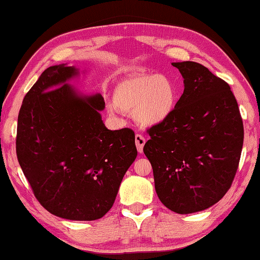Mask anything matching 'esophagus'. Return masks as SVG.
<instances>
[{"mask_svg":"<svg viewBox=\"0 0 260 260\" xmlns=\"http://www.w3.org/2000/svg\"><path fill=\"white\" fill-rule=\"evenodd\" d=\"M145 143H146V139L143 138L141 134L135 135V145H137L139 153L143 152V146H145Z\"/></svg>","mask_w":260,"mask_h":260,"instance_id":"esophagus-1","label":"esophagus"}]
</instances>
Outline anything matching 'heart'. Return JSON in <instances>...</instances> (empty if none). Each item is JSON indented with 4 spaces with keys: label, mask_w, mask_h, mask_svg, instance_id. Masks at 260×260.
<instances>
[{
    "label": "heart",
    "mask_w": 260,
    "mask_h": 260,
    "mask_svg": "<svg viewBox=\"0 0 260 260\" xmlns=\"http://www.w3.org/2000/svg\"><path fill=\"white\" fill-rule=\"evenodd\" d=\"M179 92L170 77L137 75L122 79L113 92L114 104L121 110H134V117L142 123L155 125L165 121L175 110Z\"/></svg>",
    "instance_id": "b5f03b06"
}]
</instances>
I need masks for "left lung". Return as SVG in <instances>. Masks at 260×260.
I'll return each mask as SVG.
<instances>
[{
    "instance_id": "8db88e82",
    "label": "left lung",
    "mask_w": 260,
    "mask_h": 260,
    "mask_svg": "<svg viewBox=\"0 0 260 260\" xmlns=\"http://www.w3.org/2000/svg\"><path fill=\"white\" fill-rule=\"evenodd\" d=\"M184 91L173 114L150 127L143 153L155 190L176 214L210 208L229 190L244 141L243 120L229 84L195 61L173 63Z\"/></svg>"
}]
</instances>
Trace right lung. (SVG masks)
<instances>
[{
    "label": "right lung",
    "mask_w": 260,
    "mask_h": 260,
    "mask_svg": "<svg viewBox=\"0 0 260 260\" xmlns=\"http://www.w3.org/2000/svg\"><path fill=\"white\" fill-rule=\"evenodd\" d=\"M78 70L50 67L23 99L16 154L43 208L72 220L99 219L113 205L138 155L131 128L110 131L102 94L80 95L67 84Z\"/></svg>",
    "instance_id": "obj_1"
}]
</instances>
